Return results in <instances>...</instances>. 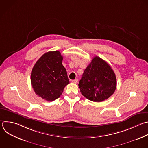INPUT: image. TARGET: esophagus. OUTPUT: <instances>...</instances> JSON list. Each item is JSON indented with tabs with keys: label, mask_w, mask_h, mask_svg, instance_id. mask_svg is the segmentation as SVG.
Wrapping results in <instances>:
<instances>
[{
	"label": "esophagus",
	"mask_w": 148,
	"mask_h": 148,
	"mask_svg": "<svg viewBox=\"0 0 148 148\" xmlns=\"http://www.w3.org/2000/svg\"><path fill=\"white\" fill-rule=\"evenodd\" d=\"M71 82H72L73 83H74V84H77V83H78V79L76 78V79H74V80H72Z\"/></svg>",
	"instance_id": "34e87169"
}]
</instances>
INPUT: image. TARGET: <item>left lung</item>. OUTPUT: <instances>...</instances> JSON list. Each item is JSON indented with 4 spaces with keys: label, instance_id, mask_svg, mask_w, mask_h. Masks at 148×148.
Returning <instances> with one entry per match:
<instances>
[{
    "label": "left lung",
    "instance_id": "obj_1",
    "mask_svg": "<svg viewBox=\"0 0 148 148\" xmlns=\"http://www.w3.org/2000/svg\"><path fill=\"white\" fill-rule=\"evenodd\" d=\"M116 85V77L113 69L98 56L94 57L85 69L78 84L82 95L95 102L108 99L114 93Z\"/></svg>",
    "mask_w": 148,
    "mask_h": 148
}]
</instances>
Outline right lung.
<instances>
[{
    "label": "right lung",
    "instance_id": "right-lung-1",
    "mask_svg": "<svg viewBox=\"0 0 148 148\" xmlns=\"http://www.w3.org/2000/svg\"><path fill=\"white\" fill-rule=\"evenodd\" d=\"M63 59L59 51L48 52L38 59L32 70L31 82L34 90L47 101L58 99L70 82Z\"/></svg>",
    "mask_w": 148,
    "mask_h": 148
}]
</instances>
